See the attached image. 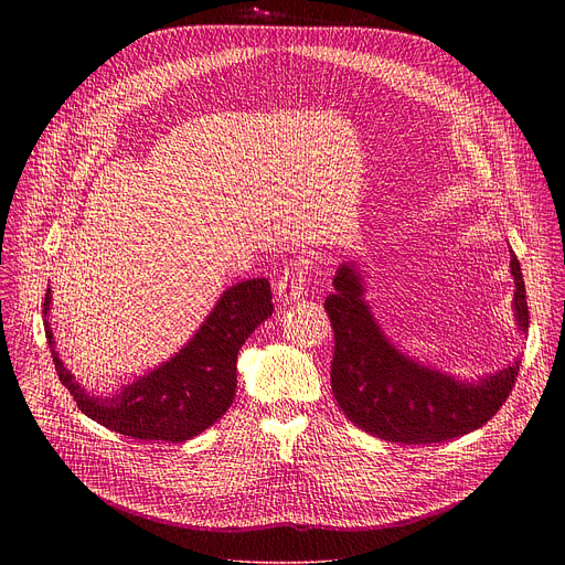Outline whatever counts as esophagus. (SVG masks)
I'll list each match as a JSON object with an SVG mask.
<instances>
[{
    "instance_id": "34e87169",
    "label": "esophagus",
    "mask_w": 565,
    "mask_h": 565,
    "mask_svg": "<svg viewBox=\"0 0 565 565\" xmlns=\"http://www.w3.org/2000/svg\"><path fill=\"white\" fill-rule=\"evenodd\" d=\"M309 279V258H295L284 267L277 279V298L281 302H295L305 292V284Z\"/></svg>"
}]
</instances>
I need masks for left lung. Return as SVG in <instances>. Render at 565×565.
Returning a JSON list of instances; mask_svg holds the SVG:
<instances>
[{
	"label": "left lung",
	"mask_w": 565,
	"mask_h": 565,
	"mask_svg": "<svg viewBox=\"0 0 565 565\" xmlns=\"http://www.w3.org/2000/svg\"><path fill=\"white\" fill-rule=\"evenodd\" d=\"M511 273L515 318L526 332V288L515 254H511ZM322 307L334 330V398L354 426L380 439L433 444L467 435L488 424L515 387L522 362L479 384H465L407 360L382 337L352 265L339 267L334 292Z\"/></svg>",
	"instance_id": "left-lung-1"
}]
</instances>
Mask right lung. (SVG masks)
Wrapping results in <instances>:
<instances>
[{
	"mask_svg": "<svg viewBox=\"0 0 565 565\" xmlns=\"http://www.w3.org/2000/svg\"><path fill=\"white\" fill-rule=\"evenodd\" d=\"M267 279H249L224 290L194 339L160 369L128 384L114 398L88 396L54 352L47 318L45 339L58 380L88 419L143 441H185L213 426L235 396L237 352L258 324L273 316ZM50 311V288L43 316Z\"/></svg>",
	"mask_w": 565,
	"mask_h": 565,
	"instance_id": "obj_1",
	"label": "right lung"
}]
</instances>
